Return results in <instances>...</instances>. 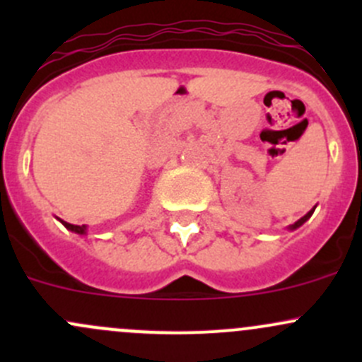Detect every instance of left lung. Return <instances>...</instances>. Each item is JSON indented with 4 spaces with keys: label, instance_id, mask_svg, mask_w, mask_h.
Listing matches in <instances>:
<instances>
[{
    "label": "left lung",
    "instance_id": "8db88e82",
    "mask_svg": "<svg viewBox=\"0 0 362 362\" xmlns=\"http://www.w3.org/2000/svg\"><path fill=\"white\" fill-rule=\"evenodd\" d=\"M313 210H315V208H313ZM313 210H310V211H308V214H306V215H305V217H301V218H299V221H298V222H294V224H293V226H289V229H291V231H294V229H298V228H299V226H303V224H305V222H306V221H308V218H310V217H312Z\"/></svg>",
    "mask_w": 362,
    "mask_h": 362
}]
</instances>
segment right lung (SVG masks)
<instances>
[{
  "instance_id": "obj_1",
  "label": "right lung",
  "mask_w": 362,
  "mask_h": 362,
  "mask_svg": "<svg viewBox=\"0 0 362 362\" xmlns=\"http://www.w3.org/2000/svg\"><path fill=\"white\" fill-rule=\"evenodd\" d=\"M61 221V218H59ZM63 222V226L66 229H69V231H73V233H78V235H86V231H87V226H75V224H69V222H64V221H61Z\"/></svg>"
}]
</instances>
